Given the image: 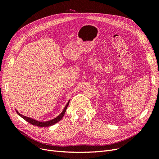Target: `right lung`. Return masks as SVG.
<instances>
[{"mask_svg":"<svg viewBox=\"0 0 159 159\" xmlns=\"http://www.w3.org/2000/svg\"><path fill=\"white\" fill-rule=\"evenodd\" d=\"M69 103H70V100H69V102H68V103L66 105V106L64 108L63 111H62L61 113L58 115V116H57L56 117L54 118L53 119H51V120H49V121H37V120L34 119H32L31 117H28L25 116V115H23L20 114V113L16 109V111L17 112V113H18V115H19V116H20L22 119L26 120L27 122H28L29 123L33 125H36V126L41 127H50V126L56 124V123H57L58 121H60V120L62 119V117H64L67 108H68V107Z\"/></svg>","mask_w":159,"mask_h":159,"instance_id":"obj_1","label":"right lung"}]
</instances>
